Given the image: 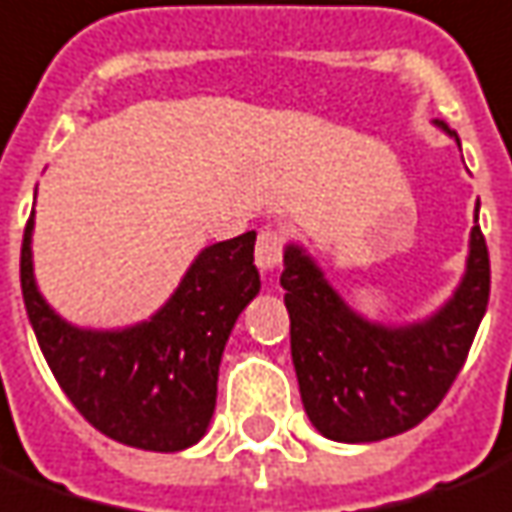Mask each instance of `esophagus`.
Returning <instances> with one entry per match:
<instances>
[{"label":"esophagus","instance_id":"obj_1","mask_svg":"<svg viewBox=\"0 0 512 512\" xmlns=\"http://www.w3.org/2000/svg\"><path fill=\"white\" fill-rule=\"evenodd\" d=\"M284 245V231H278V228H262L259 231V239H256V264L262 267L264 273H273L275 267L281 264Z\"/></svg>","mask_w":512,"mask_h":512}]
</instances>
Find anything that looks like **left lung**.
Segmentation results:
<instances>
[{"label": "left lung", "instance_id": "8db88e82", "mask_svg": "<svg viewBox=\"0 0 512 512\" xmlns=\"http://www.w3.org/2000/svg\"><path fill=\"white\" fill-rule=\"evenodd\" d=\"M438 126L458 140L447 123ZM281 286L308 419L331 441L369 444L411 430L444 400L488 308L491 262L474 226L455 295L433 317L411 325L355 314L300 245H286Z\"/></svg>", "mask_w": 512, "mask_h": 512}]
</instances>
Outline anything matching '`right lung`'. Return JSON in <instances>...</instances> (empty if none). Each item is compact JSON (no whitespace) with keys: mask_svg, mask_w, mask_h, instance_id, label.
<instances>
[{"mask_svg":"<svg viewBox=\"0 0 512 512\" xmlns=\"http://www.w3.org/2000/svg\"><path fill=\"white\" fill-rule=\"evenodd\" d=\"M32 226L21 242V292L46 364L96 430L126 447L179 452L204 438L234 322L259 295L256 231L204 248L146 322L90 331L65 322L35 284Z\"/></svg>","mask_w":512,"mask_h":512,"instance_id":"obj_1","label":"right lung"}]
</instances>
